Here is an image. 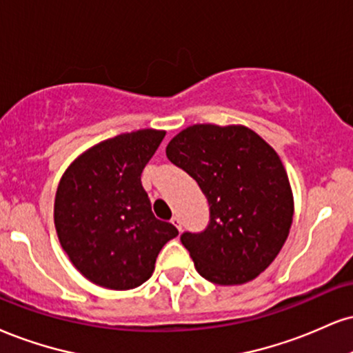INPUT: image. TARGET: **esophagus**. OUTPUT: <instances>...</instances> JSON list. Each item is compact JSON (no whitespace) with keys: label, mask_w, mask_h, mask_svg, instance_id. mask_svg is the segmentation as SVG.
<instances>
[{"label":"esophagus","mask_w":353,"mask_h":353,"mask_svg":"<svg viewBox=\"0 0 353 353\" xmlns=\"http://www.w3.org/2000/svg\"><path fill=\"white\" fill-rule=\"evenodd\" d=\"M171 223H172V225H176V227H177V230H181V228H182V225H181V219L177 217V215H172V219H171Z\"/></svg>","instance_id":"34e87169"}]
</instances>
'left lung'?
Listing matches in <instances>:
<instances>
[{
    "mask_svg": "<svg viewBox=\"0 0 353 353\" xmlns=\"http://www.w3.org/2000/svg\"><path fill=\"white\" fill-rule=\"evenodd\" d=\"M165 156L194 177L210 222L181 241L195 270L220 286L256 278L290 235L294 201L278 152L241 125H192L169 141Z\"/></svg>",
    "mask_w": 353,
    "mask_h": 353,
    "instance_id": "obj_1",
    "label": "left lung"
}]
</instances>
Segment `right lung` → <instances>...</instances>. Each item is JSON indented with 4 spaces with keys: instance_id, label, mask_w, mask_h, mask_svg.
I'll return each instance as SVG.
<instances>
[{
    "instance_id": "right-lung-1",
    "label": "right lung",
    "mask_w": 353,
    "mask_h": 353,
    "mask_svg": "<svg viewBox=\"0 0 353 353\" xmlns=\"http://www.w3.org/2000/svg\"><path fill=\"white\" fill-rule=\"evenodd\" d=\"M165 131L105 139L72 163L59 182L54 223L63 252L88 281L133 290L151 278L161 248L179 235L154 217L141 172Z\"/></svg>"
}]
</instances>
